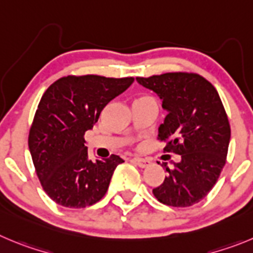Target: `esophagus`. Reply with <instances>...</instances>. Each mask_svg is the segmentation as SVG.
Returning a JSON list of instances; mask_svg holds the SVG:
<instances>
[{
    "label": "esophagus",
    "instance_id": "34e87169",
    "mask_svg": "<svg viewBox=\"0 0 253 253\" xmlns=\"http://www.w3.org/2000/svg\"><path fill=\"white\" fill-rule=\"evenodd\" d=\"M133 162L136 165H138V166H140L141 169H145V167H148L151 165V162L148 161V160L141 159V157H134Z\"/></svg>",
    "mask_w": 253,
    "mask_h": 253
}]
</instances>
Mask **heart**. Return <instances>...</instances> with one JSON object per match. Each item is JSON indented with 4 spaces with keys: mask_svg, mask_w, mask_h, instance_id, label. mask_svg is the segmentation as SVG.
<instances>
[{
    "mask_svg": "<svg viewBox=\"0 0 253 253\" xmlns=\"http://www.w3.org/2000/svg\"><path fill=\"white\" fill-rule=\"evenodd\" d=\"M138 100H153V98L150 97V96H140V97L136 98L134 101H138Z\"/></svg>",
    "mask_w": 253,
    "mask_h": 253,
    "instance_id": "heart-1",
    "label": "heart"
}]
</instances>
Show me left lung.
I'll return each mask as SVG.
<instances>
[{"instance_id": "8db88e82", "label": "left lung", "mask_w": 253, "mask_h": 253, "mask_svg": "<svg viewBox=\"0 0 253 253\" xmlns=\"http://www.w3.org/2000/svg\"><path fill=\"white\" fill-rule=\"evenodd\" d=\"M141 86L162 100L167 111L159 127V138L166 142L165 152L181 156L155 197L172 207H188L207 196L226 164L231 128L222 101L211 82L197 73L169 72L137 77Z\"/></svg>"}]
</instances>
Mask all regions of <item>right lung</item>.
Listing matches in <instances>:
<instances>
[{"label":"right lung","mask_w":253,"mask_h":253,"mask_svg":"<svg viewBox=\"0 0 253 253\" xmlns=\"http://www.w3.org/2000/svg\"><path fill=\"white\" fill-rule=\"evenodd\" d=\"M133 77L67 76L42 96L28 134V148L44 192L68 209H84L107 192L120 156L91 161L84 132L98 121L110 101L126 91Z\"/></svg>","instance_id":"right-lung-1"}]
</instances>
